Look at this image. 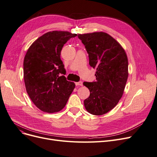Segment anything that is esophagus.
<instances>
[{
    "mask_svg": "<svg viewBox=\"0 0 157 157\" xmlns=\"http://www.w3.org/2000/svg\"><path fill=\"white\" fill-rule=\"evenodd\" d=\"M76 86H83V83L82 81H79V82L76 83Z\"/></svg>",
    "mask_w": 157,
    "mask_h": 157,
    "instance_id": "obj_1",
    "label": "esophagus"
}]
</instances>
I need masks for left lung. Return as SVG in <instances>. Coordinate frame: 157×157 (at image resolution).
Here are the masks:
<instances>
[{
  "instance_id": "8db88e82",
  "label": "left lung",
  "mask_w": 157,
  "mask_h": 157,
  "mask_svg": "<svg viewBox=\"0 0 157 157\" xmlns=\"http://www.w3.org/2000/svg\"><path fill=\"white\" fill-rule=\"evenodd\" d=\"M89 57V65L96 69V81L84 82L90 96L84 101L88 112L103 115L117 105L128 77V61L124 49L104 32L79 34Z\"/></svg>"
}]
</instances>
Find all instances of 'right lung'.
<instances>
[{"instance_id": "1", "label": "right lung", "mask_w": 157, "mask_h": 157, "mask_svg": "<svg viewBox=\"0 0 157 157\" xmlns=\"http://www.w3.org/2000/svg\"><path fill=\"white\" fill-rule=\"evenodd\" d=\"M77 36L68 31H53L39 37L29 47L24 60V79L27 93L40 110L58 112L66 105L75 88L68 81L60 58L64 44Z\"/></svg>"}]
</instances>
